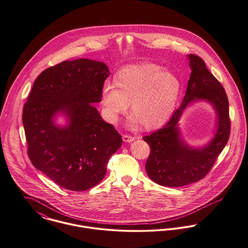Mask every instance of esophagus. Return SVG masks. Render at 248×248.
I'll return each instance as SVG.
<instances>
[{
  "label": "esophagus",
  "instance_id": "esophagus-1",
  "mask_svg": "<svg viewBox=\"0 0 248 248\" xmlns=\"http://www.w3.org/2000/svg\"><path fill=\"white\" fill-rule=\"evenodd\" d=\"M123 141L126 142V143H131L133 141H135V138L134 136H131V135H123Z\"/></svg>",
  "mask_w": 248,
  "mask_h": 248
}]
</instances>
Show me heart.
Listing matches in <instances>:
<instances>
[{
  "mask_svg": "<svg viewBox=\"0 0 248 248\" xmlns=\"http://www.w3.org/2000/svg\"><path fill=\"white\" fill-rule=\"evenodd\" d=\"M179 78L172 72L154 63L120 69L114 83L105 81L100 95L106 118L114 123L129 106L133 120L148 129L163 124L172 113L180 92Z\"/></svg>",
  "mask_w": 248,
  "mask_h": 248,
  "instance_id": "1",
  "label": "heart"
}]
</instances>
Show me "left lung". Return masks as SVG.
<instances>
[{
	"label": "left lung",
	"instance_id": "left-lung-1",
	"mask_svg": "<svg viewBox=\"0 0 248 248\" xmlns=\"http://www.w3.org/2000/svg\"><path fill=\"white\" fill-rule=\"evenodd\" d=\"M187 59L191 73L180 107L162 129L143 137L151 148L146 171L152 180L165 186H182L203 179L230 135L229 106L224 87L200 57L190 54ZM198 100H205L215 108L217 130L206 145L192 148L181 139L178 122L187 105Z\"/></svg>",
	"mask_w": 248,
	"mask_h": 248
}]
</instances>
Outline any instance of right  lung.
<instances>
[{"label": "right lung", "mask_w": 248, "mask_h": 248, "mask_svg": "<svg viewBox=\"0 0 248 248\" xmlns=\"http://www.w3.org/2000/svg\"><path fill=\"white\" fill-rule=\"evenodd\" d=\"M109 76L107 65L100 62H62L39 75L23 106L30 161L69 190H87L97 185L122 145L121 135L92 105L101 101V87ZM59 112L68 118L64 127L54 122Z\"/></svg>", "instance_id": "obj_1"}]
</instances>
